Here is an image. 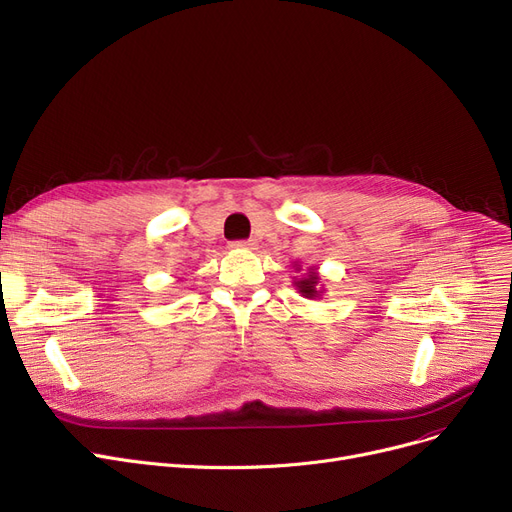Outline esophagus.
<instances>
[{
    "mask_svg": "<svg viewBox=\"0 0 512 512\" xmlns=\"http://www.w3.org/2000/svg\"><path fill=\"white\" fill-rule=\"evenodd\" d=\"M255 240H236V242H232L230 247L234 249V251H251V249H255Z\"/></svg>",
    "mask_w": 512,
    "mask_h": 512,
    "instance_id": "1",
    "label": "esophagus"
}]
</instances>
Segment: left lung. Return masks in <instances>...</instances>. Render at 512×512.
Listing matches in <instances>:
<instances>
[{
	"label": "left lung",
	"instance_id": "8db88e82",
	"mask_svg": "<svg viewBox=\"0 0 512 512\" xmlns=\"http://www.w3.org/2000/svg\"><path fill=\"white\" fill-rule=\"evenodd\" d=\"M295 270L301 272L299 263H295ZM320 282H322V278H320V274H318V268H314V265H311V268H307V272H305L301 278H297V276L293 278V286L297 288V293H299L301 297H305V299L322 297L324 286H322Z\"/></svg>",
	"mask_w": 512,
	"mask_h": 512
}]
</instances>
